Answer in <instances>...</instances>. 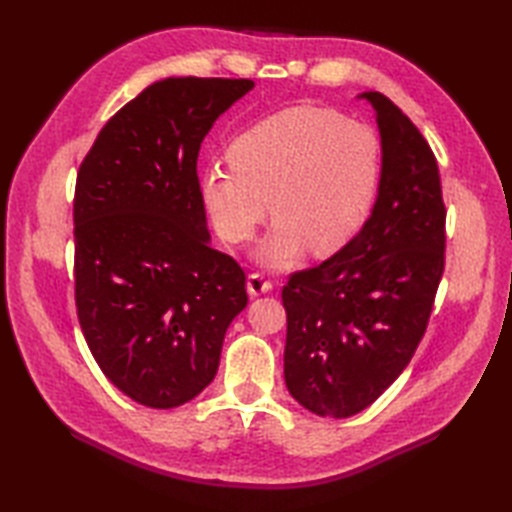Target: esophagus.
Instances as JSON below:
<instances>
[{
  "label": "esophagus",
  "mask_w": 512,
  "mask_h": 512,
  "mask_svg": "<svg viewBox=\"0 0 512 512\" xmlns=\"http://www.w3.org/2000/svg\"><path fill=\"white\" fill-rule=\"evenodd\" d=\"M246 290H248L250 297H259V295H266V292L273 290V284H270V281L264 275L253 273V275H248V279H246Z\"/></svg>",
  "instance_id": "34e87169"
}]
</instances>
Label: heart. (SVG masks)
<instances>
[{
	"mask_svg": "<svg viewBox=\"0 0 512 512\" xmlns=\"http://www.w3.org/2000/svg\"><path fill=\"white\" fill-rule=\"evenodd\" d=\"M383 147L372 127L332 107L292 105L259 118L233 138L228 165L200 176L211 220L233 244L253 237L268 213L275 217L257 248V262L281 270L310 248L332 255L356 237L372 213Z\"/></svg>",
	"mask_w": 512,
	"mask_h": 512,
	"instance_id": "obj_1",
	"label": "heart"
}]
</instances>
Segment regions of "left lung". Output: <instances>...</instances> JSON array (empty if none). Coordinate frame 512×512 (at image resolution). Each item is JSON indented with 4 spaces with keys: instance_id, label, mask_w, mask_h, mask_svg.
<instances>
[{
    "instance_id": "obj_1",
    "label": "left lung",
    "mask_w": 512,
    "mask_h": 512,
    "mask_svg": "<svg viewBox=\"0 0 512 512\" xmlns=\"http://www.w3.org/2000/svg\"><path fill=\"white\" fill-rule=\"evenodd\" d=\"M383 176L372 213L350 244L288 279L286 387L321 418H350L383 394L427 330L444 270L438 162L418 127L380 92Z\"/></svg>"
}]
</instances>
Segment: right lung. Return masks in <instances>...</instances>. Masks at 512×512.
I'll return each mask as SVG.
<instances>
[{"label":"right lung","instance_id":"right-lung-1","mask_svg":"<svg viewBox=\"0 0 512 512\" xmlns=\"http://www.w3.org/2000/svg\"><path fill=\"white\" fill-rule=\"evenodd\" d=\"M255 88L248 79L169 76L96 136L76 176L74 290L103 374L151 409L195 398L246 308V275L211 246L198 180L204 136Z\"/></svg>","mask_w":512,"mask_h":512}]
</instances>
